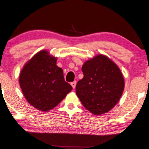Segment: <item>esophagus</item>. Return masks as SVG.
Masks as SVG:
<instances>
[{
    "label": "esophagus",
    "mask_w": 149,
    "mask_h": 149,
    "mask_svg": "<svg viewBox=\"0 0 149 149\" xmlns=\"http://www.w3.org/2000/svg\"><path fill=\"white\" fill-rule=\"evenodd\" d=\"M71 85H72V86L73 88L74 89L75 88V86H76V81H73V82L71 83Z\"/></svg>",
    "instance_id": "1"
}]
</instances>
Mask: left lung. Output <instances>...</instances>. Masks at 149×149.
<instances>
[{
    "label": "left lung",
    "instance_id": "obj_1",
    "mask_svg": "<svg viewBox=\"0 0 149 149\" xmlns=\"http://www.w3.org/2000/svg\"><path fill=\"white\" fill-rule=\"evenodd\" d=\"M84 77L77 83L76 95L84 107L96 116L111 110L120 99L124 79L118 66L104 54L86 61Z\"/></svg>",
    "mask_w": 149,
    "mask_h": 149
}]
</instances>
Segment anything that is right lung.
<instances>
[{
	"label": "right lung",
	"instance_id": "1",
	"mask_svg": "<svg viewBox=\"0 0 149 149\" xmlns=\"http://www.w3.org/2000/svg\"><path fill=\"white\" fill-rule=\"evenodd\" d=\"M57 57L47 50L36 53L23 67L19 82L29 103L47 112L57 105L72 90L64 79L61 68L56 65Z\"/></svg>",
	"mask_w": 149,
	"mask_h": 149
}]
</instances>
